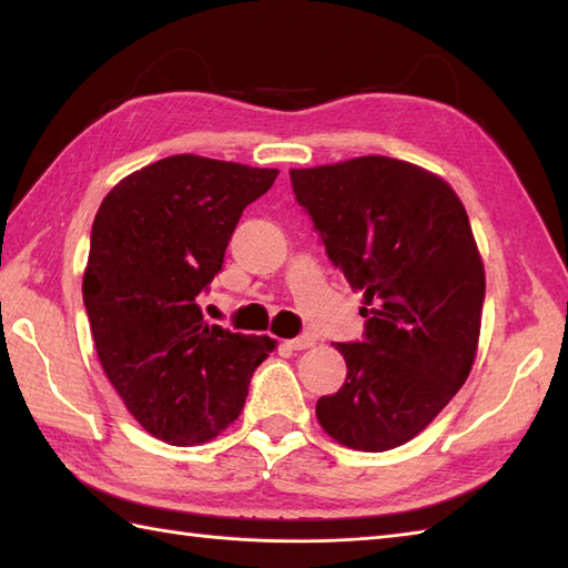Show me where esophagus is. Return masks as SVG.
<instances>
[{
	"label": "esophagus",
	"mask_w": 568,
	"mask_h": 568,
	"mask_svg": "<svg viewBox=\"0 0 568 568\" xmlns=\"http://www.w3.org/2000/svg\"><path fill=\"white\" fill-rule=\"evenodd\" d=\"M315 344H317V339L312 334H303V336H297V339L285 342V346H291L293 352H305V348H312Z\"/></svg>",
	"instance_id": "1"
}]
</instances>
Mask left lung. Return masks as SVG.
Returning <instances> with one entry per match:
<instances>
[{
    "instance_id": "1",
    "label": "left lung",
    "mask_w": 568,
    "mask_h": 568,
    "mask_svg": "<svg viewBox=\"0 0 568 568\" xmlns=\"http://www.w3.org/2000/svg\"><path fill=\"white\" fill-rule=\"evenodd\" d=\"M332 263L356 293L366 342L336 344L346 381L317 400L334 442L388 452L437 417L474 368L486 271L444 178L388 155L293 168Z\"/></svg>"
}]
</instances>
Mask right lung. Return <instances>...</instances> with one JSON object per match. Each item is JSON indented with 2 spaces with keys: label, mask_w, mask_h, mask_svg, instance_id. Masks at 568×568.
Returning a JSON list of instances; mask_svg holds the SVG:
<instances>
[{
  "label": "right lung",
  "mask_w": 568,
  "mask_h": 568,
  "mask_svg": "<svg viewBox=\"0 0 568 568\" xmlns=\"http://www.w3.org/2000/svg\"><path fill=\"white\" fill-rule=\"evenodd\" d=\"M275 178V168L180 153L119 180L100 204L84 310L106 378L155 439L195 446L222 434L277 346L207 324L197 305L241 212Z\"/></svg>",
  "instance_id": "right-lung-1"
}]
</instances>
